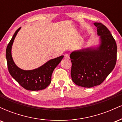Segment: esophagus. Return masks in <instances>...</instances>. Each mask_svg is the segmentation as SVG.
Returning a JSON list of instances; mask_svg holds the SVG:
<instances>
[{"label":"esophagus","instance_id":"1","mask_svg":"<svg viewBox=\"0 0 122 122\" xmlns=\"http://www.w3.org/2000/svg\"><path fill=\"white\" fill-rule=\"evenodd\" d=\"M64 58H65V59H68L69 60V56L68 55V54H66L64 55Z\"/></svg>","mask_w":122,"mask_h":122}]
</instances>
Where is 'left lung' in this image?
Instances as JSON below:
<instances>
[{
  "mask_svg": "<svg viewBox=\"0 0 122 122\" xmlns=\"http://www.w3.org/2000/svg\"><path fill=\"white\" fill-rule=\"evenodd\" d=\"M94 25L97 28L99 44L74 50L70 54L72 81L84 88L101 84L117 62V46L114 37L102 23Z\"/></svg>",
  "mask_w": 122,
  "mask_h": 122,
  "instance_id": "left-lung-1",
  "label": "left lung"
}]
</instances>
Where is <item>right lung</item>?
<instances>
[{
  "instance_id": "right-lung-1",
  "label": "right lung",
  "mask_w": 122,
  "mask_h": 122,
  "mask_svg": "<svg viewBox=\"0 0 122 122\" xmlns=\"http://www.w3.org/2000/svg\"><path fill=\"white\" fill-rule=\"evenodd\" d=\"M21 27L19 28L12 36L6 49V60L10 74L16 81L25 89L29 91H40L45 89L51 82L53 71L64 56L51 59L36 69L23 70L15 64L12 57L11 50L14 41Z\"/></svg>"
}]
</instances>
